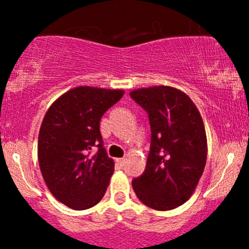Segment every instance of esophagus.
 I'll return each instance as SVG.
<instances>
[{
  "label": "esophagus",
  "mask_w": 249,
  "mask_h": 249,
  "mask_svg": "<svg viewBox=\"0 0 249 249\" xmlns=\"http://www.w3.org/2000/svg\"><path fill=\"white\" fill-rule=\"evenodd\" d=\"M115 161H117V164H119V165H124L125 159H124V158H120V159H117Z\"/></svg>",
  "instance_id": "obj_1"
}]
</instances>
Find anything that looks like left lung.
Returning a JSON list of instances; mask_svg holds the SVG:
<instances>
[{
    "instance_id": "obj_1",
    "label": "left lung",
    "mask_w": 249,
    "mask_h": 249,
    "mask_svg": "<svg viewBox=\"0 0 249 249\" xmlns=\"http://www.w3.org/2000/svg\"><path fill=\"white\" fill-rule=\"evenodd\" d=\"M130 96L147 110L152 130L144 173L132 180V188L153 210L177 208L194 194L205 170L207 137L201 114L177 88H140Z\"/></svg>"
}]
</instances>
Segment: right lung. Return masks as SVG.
Here are the masks:
<instances>
[{
    "label": "right lung",
    "instance_id": "add662e5",
    "mask_svg": "<svg viewBox=\"0 0 249 249\" xmlns=\"http://www.w3.org/2000/svg\"><path fill=\"white\" fill-rule=\"evenodd\" d=\"M124 95L122 89L77 87L48 108L38 135L42 176L55 199L76 211L97 205L114 172L104 148L100 120ZM94 145L99 152L91 156Z\"/></svg>",
    "mask_w": 249,
    "mask_h": 249
}]
</instances>
